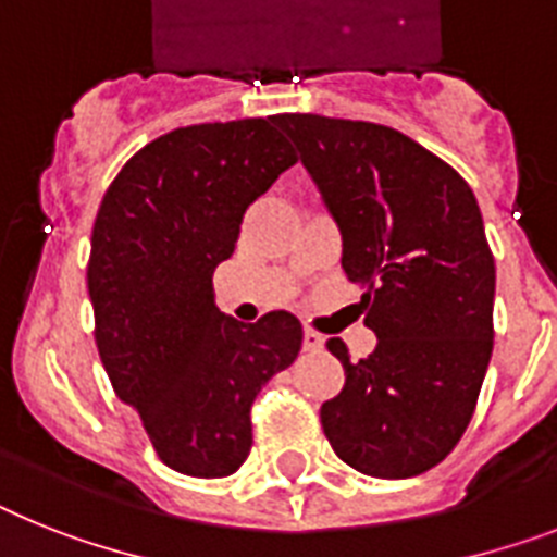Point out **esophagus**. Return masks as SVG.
<instances>
[{
	"label": "esophagus",
	"mask_w": 557,
	"mask_h": 557,
	"mask_svg": "<svg viewBox=\"0 0 557 557\" xmlns=\"http://www.w3.org/2000/svg\"><path fill=\"white\" fill-rule=\"evenodd\" d=\"M319 350H324V335L305 330V352H319Z\"/></svg>",
	"instance_id": "34e87169"
}]
</instances>
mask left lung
I'll use <instances>...</instances> for the list:
<instances>
[{
	"label": "left lung",
	"mask_w": 557,
	"mask_h": 557,
	"mask_svg": "<svg viewBox=\"0 0 557 557\" xmlns=\"http://www.w3.org/2000/svg\"><path fill=\"white\" fill-rule=\"evenodd\" d=\"M342 233V268L379 344L321 404L335 455L372 478H412L453 453L493 356L495 261L470 185L410 136L372 122L284 113Z\"/></svg>",
	"instance_id": "left-lung-1"
}]
</instances>
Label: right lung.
<instances>
[{
    "label": "right lung",
    "mask_w": 557,
    "mask_h": 557,
    "mask_svg": "<svg viewBox=\"0 0 557 557\" xmlns=\"http://www.w3.org/2000/svg\"><path fill=\"white\" fill-rule=\"evenodd\" d=\"M273 124L164 133L124 164L96 213L87 289L99 358L156 455L182 475L224 478L245 463L252 401L301 350L296 315L242 324L213 293L247 207L296 164Z\"/></svg>",
    "instance_id": "add662e5"
}]
</instances>
